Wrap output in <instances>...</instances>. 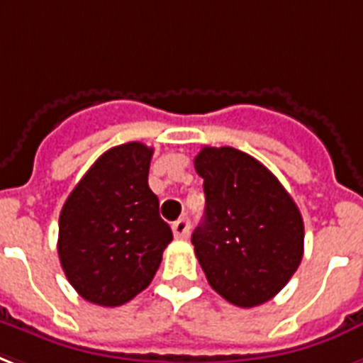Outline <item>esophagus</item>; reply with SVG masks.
<instances>
[{
	"label": "esophagus",
	"mask_w": 363,
	"mask_h": 363,
	"mask_svg": "<svg viewBox=\"0 0 363 363\" xmlns=\"http://www.w3.org/2000/svg\"><path fill=\"white\" fill-rule=\"evenodd\" d=\"M173 234H175V238H179V240L188 238V234H190V220H188L186 217L175 220V223H173Z\"/></svg>",
	"instance_id": "34e87169"
}]
</instances>
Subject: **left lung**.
Listing matches in <instances>:
<instances>
[{"instance_id": "8db88e82", "label": "left lung", "mask_w": 363, "mask_h": 363, "mask_svg": "<svg viewBox=\"0 0 363 363\" xmlns=\"http://www.w3.org/2000/svg\"><path fill=\"white\" fill-rule=\"evenodd\" d=\"M194 167L203 179L206 217L192 243L209 286L243 308L267 303L303 259L298 207L281 182L242 150L203 146Z\"/></svg>"}]
</instances>
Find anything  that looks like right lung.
<instances>
[{"instance_id": "add662e5", "label": "right lung", "mask_w": 363, "mask_h": 363, "mask_svg": "<svg viewBox=\"0 0 363 363\" xmlns=\"http://www.w3.org/2000/svg\"><path fill=\"white\" fill-rule=\"evenodd\" d=\"M154 150L143 143L110 148L62 206L59 259L85 301L120 306L150 286L173 240L148 186Z\"/></svg>"}]
</instances>
